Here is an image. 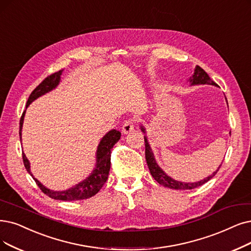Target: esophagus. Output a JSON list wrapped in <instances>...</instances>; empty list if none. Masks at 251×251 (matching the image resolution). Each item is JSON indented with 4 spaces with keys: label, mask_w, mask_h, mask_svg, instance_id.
I'll return each instance as SVG.
<instances>
[{
    "label": "esophagus",
    "mask_w": 251,
    "mask_h": 251,
    "mask_svg": "<svg viewBox=\"0 0 251 251\" xmlns=\"http://www.w3.org/2000/svg\"><path fill=\"white\" fill-rule=\"evenodd\" d=\"M133 129H134V120L133 119L126 120L123 125V127H122V133L126 135L128 133H131Z\"/></svg>",
    "instance_id": "obj_1"
}]
</instances>
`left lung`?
Listing matches in <instances>:
<instances>
[{"label":"left lung","mask_w":251,"mask_h":251,"mask_svg":"<svg viewBox=\"0 0 251 251\" xmlns=\"http://www.w3.org/2000/svg\"><path fill=\"white\" fill-rule=\"evenodd\" d=\"M189 82L190 85H198V84H210V85H214L217 86V84L213 81V80L209 77V75L204 71V70L197 66L195 69L194 75L192 77H189ZM141 131L145 134V128L141 126ZM144 141H145V157H146V162H147V166L150 171V174L152 175V177L156 180V181L165 187H169L172 189H193L196 188L198 186H201L204 183H206L207 181H209L210 179L213 178L215 176V174L217 173V171L220 168V165L218 167V169L216 170L215 172H213L212 175H210L206 178H204L201 181L198 182H181V181H177V180L171 178L170 176H168L162 169L159 168V166L157 165L156 160L154 158V154L152 152L151 148H150V145L148 143L147 137L144 136Z\"/></svg>","instance_id":"8db88e82"}]
</instances>
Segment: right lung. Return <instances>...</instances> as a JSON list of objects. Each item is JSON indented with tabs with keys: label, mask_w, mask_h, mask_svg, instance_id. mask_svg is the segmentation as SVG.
Segmentation results:
<instances>
[{
	"label": "right lung",
	"mask_w": 251,
	"mask_h": 251,
	"mask_svg": "<svg viewBox=\"0 0 251 251\" xmlns=\"http://www.w3.org/2000/svg\"><path fill=\"white\" fill-rule=\"evenodd\" d=\"M62 73H63V70L46 77L43 81L34 89L32 94L29 95L26 102V107H28V105L33 101H35V100L38 99L39 97H41L46 93L54 89L58 85L59 81H61ZM25 114V110L21 117V122H19V136H21V141H22V129L24 125ZM120 136H122V134H120L119 131H116V129H111V131H109L99 143V146L97 149V154H96V158H97L96 168L93 170L91 175H89L87 178H85L83 181L79 182L78 184L72 186L71 188L62 190V192H54V190L49 189L45 187L41 182L39 181V180H37L31 172V166H29L28 159L26 158L25 154L23 152L24 164L26 171L33 177V179L35 180L40 189H41L46 196L50 197L51 199L61 200V201H78V200L88 199L98 194L99 190L103 187V185L107 181L108 174L110 171V166H111V162H110V159H111V149L113 148L115 143L118 142Z\"/></svg>",
	"instance_id": "add662e5"
}]
</instances>
